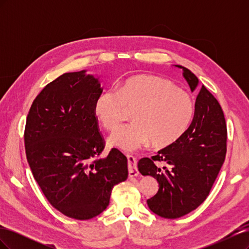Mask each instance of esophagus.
Returning a JSON list of instances; mask_svg holds the SVG:
<instances>
[{
	"instance_id": "esophagus-1",
	"label": "esophagus",
	"mask_w": 249,
	"mask_h": 249,
	"mask_svg": "<svg viewBox=\"0 0 249 249\" xmlns=\"http://www.w3.org/2000/svg\"><path fill=\"white\" fill-rule=\"evenodd\" d=\"M127 157V168H129V177H137L138 176V169L136 166L137 158L133 155H126Z\"/></svg>"
}]
</instances>
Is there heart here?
Listing matches in <instances>:
<instances>
[{
  "label": "heart",
  "instance_id": "1",
  "mask_svg": "<svg viewBox=\"0 0 249 249\" xmlns=\"http://www.w3.org/2000/svg\"><path fill=\"white\" fill-rule=\"evenodd\" d=\"M94 114L107 130L124 122L125 109L133 111L135 123L113 133L110 144L125 150L144 146L152 141L158 147L170 145L188 130L194 115V102L185 90L152 77L135 76L117 90H106L94 102Z\"/></svg>",
  "mask_w": 249,
  "mask_h": 249
}]
</instances>
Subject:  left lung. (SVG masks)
Instances as JSON below:
<instances>
[{
	"label": "left lung",
	"mask_w": 249,
	"mask_h": 249,
	"mask_svg": "<svg viewBox=\"0 0 249 249\" xmlns=\"http://www.w3.org/2000/svg\"><path fill=\"white\" fill-rule=\"evenodd\" d=\"M183 76L194 91L198 79L184 66ZM228 130L219 103L202 86L188 130L152 158H142L138 169L152 176L159 190L147 206L157 215L176 219L192 212L206 200L227 155ZM159 162L163 163V167Z\"/></svg>",
	"instance_id": "left-lung-1"
}]
</instances>
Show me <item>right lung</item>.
<instances>
[{
    "label": "right lung",
    "mask_w": 249,
    "mask_h": 249,
    "mask_svg": "<svg viewBox=\"0 0 249 249\" xmlns=\"http://www.w3.org/2000/svg\"><path fill=\"white\" fill-rule=\"evenodd\" d=\"M86 71L66 72L33 101L25 127L29 166L44 196L60 213L78 220L101 214L113 187L127 178L126 157L105 140L94 114L99 79Z\"/></svg>",
    "instance_id": "1"
}]
</instances>
